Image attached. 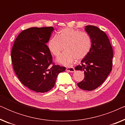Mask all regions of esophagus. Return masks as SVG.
Returning <instances> with one entry per match:
<instances>
[{
	"instance_id": "obj_1",
	"label": "esophagus",
	"mask_w": 125,
	"mask_h": 125,
	"mask_svg": "<svg viewBox=\"0 0 125 125\" xmlns=\"http://www.w3.org/2000/svg\"><path fill=\"white\" fill-rule=\"evenodd\" d=\"M66 71H68V72H74L75 69L73 67H69V68H66Z\"/></svg>"
}]
</instances>
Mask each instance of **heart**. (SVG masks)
<instances>
[{"label": "heart", "instance_id": "heart-1", "mask_svg": "<svg viewBox=\"0 0 125 125\" xmlns=\"http://www.w3.org/2000/svg\"><path fill=\"white\" fill-rule=\"evenodd\" d=\"M64 47L65 52L57 61L69 66L76 59L81 60L89 54L92 48L91 37L86 32L71 28H64L58 32L57 36L49 39L48 48L53 55L59 57Z\"/></svg>", "mask_w": 125, "mask_h": 125}]
</instances>
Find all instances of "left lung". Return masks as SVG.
Listing matches in <instances>:
<instances>
[{"mask_svg":"<svg viewBox=\"0 0 125 125\" xmlns=\"http://www.w3.org/2000/svg\"><path fill=\"white\" fill-rule=\"evenodd\" d=\"M85 30L90 35L92 48L82 60L76 70L84 72V78L77 83L83 90H94L105 81L112 70L113 51L108 37L105 32L93 25H86Z\"/></svg>","mask_w":125,"mask_h":125,"instance_id":"8db88e82","label":"left lung"}]
</instances>
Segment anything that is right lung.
Here are the masks:
<instances>
[{
  "instance_id": "obj_1",
  "label": "right lung",
  "mask_w": 125,
  "mask_h": 125,
  "mask_svg": "<svg viewBox=\"0 0 125 125\" xmlns=\"http://www.w3.org/2000/svg\"><path fill=\"white\" fill-rule=\"evenodd\" d=\"M53 31L52 27H33L20 32L11 50V61L20 81L37 93L53 88L60 73L66 68L55 65L47 44Z\"/></svg>"
}]
</instances>
